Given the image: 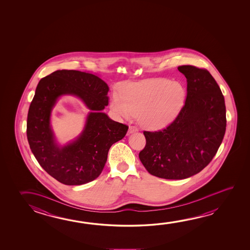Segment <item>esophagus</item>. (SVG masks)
Returning a JSON list of instances; mask_svg holds the SVG:
<instances>
[{
    "mask_svg": "<svg viewBox=\"0 0 250 250\" xmlns=\"http://www.w3.org/2000/svg\"><path fill=\"white\" fill-rule=\"evenodd\" d=\"M137 131H139V129L135 126H129V130H128V134H132L135 133Z\"/></svg>",
    "mask_w": 250,
    "mask_h": 250,
    "instance_id": "esophagus-1",
    "label": "esophagus"
}]
</instances>
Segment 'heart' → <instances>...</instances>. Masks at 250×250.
I'll return each instance as SVG.
<instances>
[{
    "instance_id": "heart-1",
    "label": "heart",
    "mask_w": 250,
    "mask_h": 250,
    "mask_svg": "<svg viewBox=\"0 0 250 250\" xmlns=\"http://www.w3.org/2000/svg\"><path fill=\"white\" fill-rule=\"evenodd\" d=\"M119 92H114L110 101L114 114L121 119L138 114L139 124L150 130H160L172 123L187 96L181 83L161 78L124 83Z\"/></svg>"
}]
</instances>
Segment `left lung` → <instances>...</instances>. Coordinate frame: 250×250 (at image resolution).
<instances>
[{"label":"left lung","mask_w":250,"mask_h":250,"mask_svg":"<svg viewBox=\"0 0 250 250\" xmlns=\"http://www.w3.org/2000/svg\"><path fill=\"white\" fill-rule=\"evenodd\" d=\"M178 70L188 83L184 106L164 130L144 131L146 145L139 155L149 173L167 180L187 179L204 169L227 125L224 97L212 75L192 65Z\"/></svg>","instance_id":"8db88e82"}]
</instances>
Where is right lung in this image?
I'll use <instances>...</instances> for the list:
<instances>
[{
    "label": "right lung",
    "instance_id": "add662e5",
    "mask_svg": "<svg viewBox=\"0 0 250 250\" xmlns=\"http://www.w3.org/2000/svg\"><path fill=\"white\" fill-rule=\"evenodd\" d=\"M109 86L93 74L57 70L38 83L27 119L29 147L38 163L62 184L78 186L97 179L109 149L126 134L128 126L110 119L103 110L109 104ZM73 95L89 110L83 131L65 145L59 144L51 125L58 100Z\"/></svg>",
    "mask_w": 250,
    "mask_h": 250
}]
</instances>
